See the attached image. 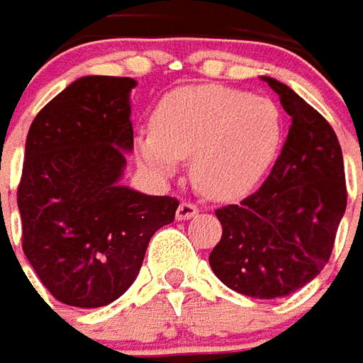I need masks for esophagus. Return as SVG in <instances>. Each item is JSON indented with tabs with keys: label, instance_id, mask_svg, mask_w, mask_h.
Segmentation results:
<instances>
[{
	"label": "esophagus",
	"instance_id": "obj_1",
	"mask_svg": "<svg viewBox=\"0 0 363 363\" xmlns=\"http://www.w3.org/2000/svg\"><path fill=\"white\" fill-rule=\"evenodd\" d=\"M196 213H198V206H196V203H191V201H182L176 211V218L177 220H189V218H194Z\"/></svg>",
	"mask_w": 363,
	"mask_h": 363
}]
</instances>
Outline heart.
Returning a JSON list of instances; mask_svg holds the SVG:
<instances>
[{
    "label": "heart",
    "mask_w": 363,
    "mask_h": 363,
    "mask_svg": "<svg viewBox=\"0 0 363 363\" xmlns=\"http://www.w3.org/2000/svg\"><path fill=\"white\" fill-rule=\"evenodd\" d=\"M284 116L269 97L228 85H187L160 99L152 130L135 135L143 169L169 179L191 157V182L211 199L250 194L278 157Z\"/></svg>",
    "instance_id": "1"
}]
</instances>
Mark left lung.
I'll return each instance as SVG.
<instances>
[{
    "label": "left lung",
    "instance_id": "8db88e82",
    "mask_svg": "<svg viewBox=\"0 0 363 363\" xmlns=\"http://www.w3.org/2000/svg\"><path fill=\"white\" fill-rule=\"evenodd\" d=\"M262 79L291 116L288 140L264 186L216 210L223 232L210 266L233 291L272 300L303 288L328 264L347 191L332 125L291 87Z\"/></svg>",
    "mask_w": 363,
    "mask_h": 363
}]
</instances>
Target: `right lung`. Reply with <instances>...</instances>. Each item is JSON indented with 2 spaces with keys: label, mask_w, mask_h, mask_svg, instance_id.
<instances>
[{
  "label": "right lung",
  "mask_w": 363,
  "mask_h": 363,
  "mask_svg": "<svg viewBox=\"0 0 363 363\" xmlns=\"http://www.w3.org/2000/svg\"><path fill=\"white\" fill-rule=\"evenodd\" d=\"M131 77L85 75L35 116L17 187L23 254L51 296L101 308L138 278L179 201L121 186L133 150Z\"/></svg>",
  "instance_id": "1"
}]
</instances>
